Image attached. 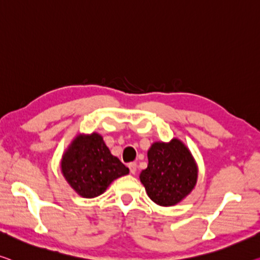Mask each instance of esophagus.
I'll return each instance as SVG.
<instances>
[{
    "label": "esophagus",
    "instance_id": "34e87169",
    "mask_svg": "<svg viewBox=\"0 0 260 260\" xmlns=\"http://www.w3.org/2000/svg\"><path fill=\"white\" fill-rule=\"evenodd\" d=\"M127 166H129V170H130L131 173L135 174L136 171H137V164H136V162H130Z\"/></svg>",
    "mask_w": 260,
    "mask_h": 260
}]
</instances>
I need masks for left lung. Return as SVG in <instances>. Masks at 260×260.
<instances>
[{
  "instance_id": "obj_1",
  "label": "left lung",
  "mask_w": 260,
  "mask_h": 260,
  "mask_svg": "<svg viewBox=\"0 0 260 260\" xmlns=\"http://www.w3.org/2000/svg\"><path fill=\"white\" fill-rule=\"evenodd\" d=\"M149 164L139 179L149 198L159 206H174L194 189L198 166L181 141L155 142L147 151Z\"/></svg>"
}]
</instances>
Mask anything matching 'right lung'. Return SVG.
<instances>
[{"instance_id":"right-lung-1","label":"right lung","mask_w":260,"mask_h":260,"mask_svg":"<svg viewBox=\"0 0 260 260\" xmlns=\"http://www.w3.org/2000/svg\"><path fill=\"white\" fill-rule=\"evenodd\" d=\"M60 166L70 186L86 199L99 197L114 180L129 174L96 133L77 136L62 154Z\"/></svg>"}]
</instances>
